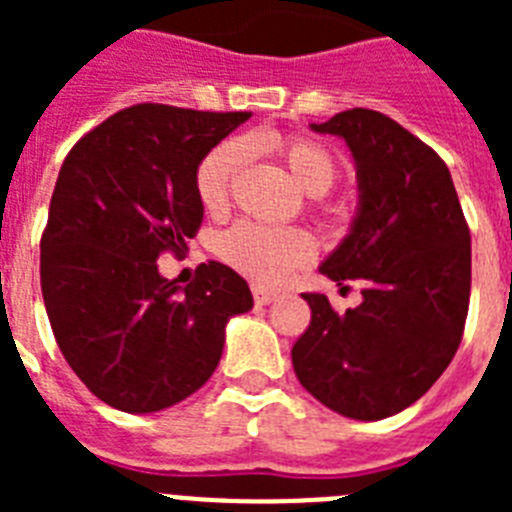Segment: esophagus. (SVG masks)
Wrapping results in <instances>:
<instances>
[{"label": "esophagus", "instance_id": "obj_1", "mask_svg": "<svg viewBox=\"0 0 512 512\" xmlns=\"http://www.w3.org/2000/svg\"><path fill=\"white\" fill-rule=\"evenodd\" d=\"M277 297V289H269L264 287V284H253V300H256V305H271Z\"/></svg>", "mask_w": 512, "mask_h": 512}]
</instances>
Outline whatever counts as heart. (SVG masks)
I'll return each mask as SVG.
<instances>
[{
	"label": "heart",
	"instance_id": "obj_1",
	"mask_svg": "<svg viewBox=\"0 0 512 512\" xmlns=\"http://www.w3.org/2000/svg\"><path fill=\"white\" fill-rule=\"evenodd\" d=\"M295 182L310 197H323L338 176L336 158L320 143L307 138H282L274 143ZM248 156V143L223 140L200 161L194 174V189L202 207L212 215L228 207L235 176L241 174ZM220 259L243 277L259 284H279L300 266L310 264L315 243L305 230L266 228L256 223H238L217 238Z\"/></svg>",
	"mask_w": 512,
	"mask_h": 512
}]
</instances>
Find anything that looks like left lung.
Wrapping results in <instances>:
<instances>
[{"label": "left lung", "instance_id": "left-lung-1", "mask_svg": "<svg viewBox=\"0 0 512 512\" xmlns=\"http://www.w3.org/2000/svg\"><path fill=\"white\" fill-rule=\"evenodd\" d=\"M310 128L346 140L359 179L354 223L320 274L361 282L364 300L338 315L325 295H302L312 318L292 364L325 408L390 418L431 390L464 336L469 225L449 166L392 117L354 107Z\"/></svg>", "mask_w": 512, "mask_h": 512}]
</instances>
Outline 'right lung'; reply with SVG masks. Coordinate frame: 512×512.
<instances>
[{"mask_svg": "<svg viewBox=\"0 0 512 512\" xmlns=\"http://www.w3.org/2000/svg\"><path fill=\"white\" fill-rule=\"evenodd\" d=\"M251 112L133 104L89 130L58 171L40 238V287L63 359L99 400L156 413L197 392L225 325L253 307L246 279L207 261L179 287L161 253L202 225L194 174Z\"/></svg>", "mask_w": 512, "mask_h": 512, "instance_id": "right-lung-1", "label": "right lung"}]
</instances>
